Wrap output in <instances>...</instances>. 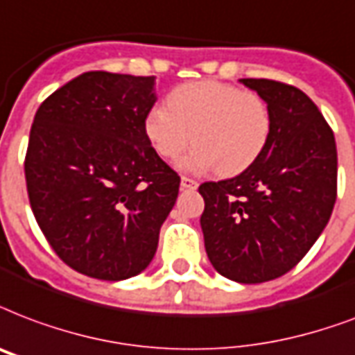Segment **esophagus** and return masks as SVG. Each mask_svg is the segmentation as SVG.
<instances>
[{"label":"esophagus","instance_id":"34e87169","mask_svg":"<svg viewBox=\"0 0 355 355\" xmlns=\"http://www.w3.org/2000/svg\"><path fill=\"white\" fill-rule=\"evenodd\" d=\"M180 188L182 189H196L197 188V180L189 177H182L180 178Z\"/></svg>","mask_w":355,"mask_h":355}]
</instances>
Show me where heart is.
Returning a JSON list of instances; mask_svg holds the SVG:
<instances>
[{
	"label": "heart",
	"instance_id": "1",
	"mask_svg": "<svg viewBox=\"0 0 355 355\" xmlns=\"http://www.w3.org/2000/svg\"><path fill=\"white\" fill-rule=\"evenodd\" d=\"M270 112L255 93L202 80L182 83L145 115L143 130L162 158H175L193 139L196 147L178 159L184 171L216 169L238 175L255 164L270 137Z\"/></svg>",
	"mask_w": 355,
	"mask_h": 355
}]
</instances>
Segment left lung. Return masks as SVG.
I'll list each match as a JSON object with an SVG mask.
<instances>
[{"mask_svg": "<svg viewBox=\"0 0 355 355\" xmlns=\"http://www.w3.org/2000/svg\"><path fill=\"white\" fill-rule=\"evenodd\" d=\"M270 112L262 154L238 177L205 182L201 229L216 272L236 283L286 274L328 225L337 199V147L315 102L274 80H240Z\"/></svg>", "mask_w": 355, "mask_h": 355, "instance_id": "1", "label": "left lung"}]
</instances>
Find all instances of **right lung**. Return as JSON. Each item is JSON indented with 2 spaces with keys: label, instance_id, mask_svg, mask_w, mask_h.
Segmentation results:
<instances>
[{
  "label": "right lung",
  "instance_id": "add662e5",
  "mask_svg": "<svg viewBox=\"0 0 355 355\" xmlns=\"http://www.w3.org/2000/svg\"><path fill=\"white\" fill-rule=\"evenodd\" d=\"M154 80L83 72L35 113L24 166L35 220L61 261L94 279L141 274L177 201L180 177L143 130Z\"/></svg>",
  "mask_w": 355,
  "mask_h": 355
}]
</instances>
